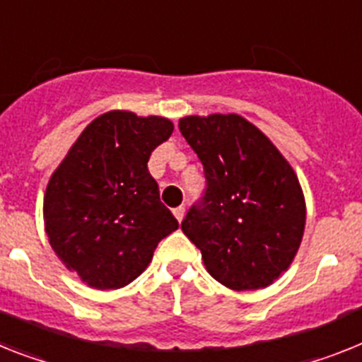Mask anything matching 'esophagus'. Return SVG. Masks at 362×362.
Masks as SVG:
<instances>
[{"label": "esophagus", "mask_w": 362, "mask_h": 362, "mask_svg": "<svg viewBox=\"0 0 362 362\" xmlns=\"http://www.w3.org/2000/svg\"><path fill=\"white\" fill-rule=\"evenodd\" d=\"M174 216H175V219H177L179 223H181V221H183V218H185V206H177V209H174Z\"/></svg>", "instance_id": "1"}]
</instances>
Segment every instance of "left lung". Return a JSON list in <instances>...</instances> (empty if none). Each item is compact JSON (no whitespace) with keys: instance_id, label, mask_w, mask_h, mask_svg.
<instances>
[{"instance_id":"obj_1","label":"left lung","mask_w":362,"mask_h":362,"mask_svg":"<svg viewBox=\"0 0 362 362\" xmlns=\"http://www.w3.org/2000/svg\"><path fill=\"white\" fill-rule=\"evenodd\" d=\"M179 132L202 160L206 188L181 228L206 271L234 291L267 287L302 242L305 202L291 165L240 115L185 117Z\"/></svg>"}]
</instances>
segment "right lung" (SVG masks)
<instances>
[{"mask_svg":"<svg viewBox=\"0 0 362 362\" xmlns=\"http://www.w3.org/2000/svg\"><path fill=\"white\" fill-rule=\"evenodd\" d=\"M174 132L163 117L107 111L80 134L43 197L45 233L69 271L95 289L134 282L157 243L179 227L148 172Z\"/></svg>","mask_w":362,"mask_h":362,"instance_id":"right-lung-1","label":"right lung"}]
</instances>
